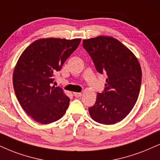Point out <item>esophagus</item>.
I'll use <instances>...</instances> for the list:
<instances>
[{
	"mask_svg": "<svg viewBox=\"0 0 160 160\" xmlns=\"http://www.w3.org/2000/svg\"><path fill=\"white\" fill-rule=\"evenodd\" d=\"M74 95L75 97H80L82 95V93H80V92H74Z\"/></svg>",
	"mask_w": 160,
	"mask_h": 160,
	"instance_id": "obj_1",
	"label": "esophagus"
}]
</instances>
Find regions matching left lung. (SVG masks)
Segmentation results:
<instances>
[{
  "mask_svg": "<svg viewBox=\"0 0 160 160\" xmlns=\"http://www.w3.org/2000/svg\"><path fill=\"white\" fill-rule=\"evenodd\" d=\"M97 71L107 75L104 92L98 93L90 116L103 124H114L128 115L137 101L142 82V69L133 53L110 36L84 39Z\"/></svg>",
  "mask_w": 160,
  "mask_h": 160,
  "instance_id": "left-lung-1",
  "label": "left lung"
}]
</instances>
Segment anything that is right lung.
I'll return each instance as SVG.
<instances>
[{"label": "right lung", "instance_id": "right-lung-1", "mask_svg": "<svg viewBox=\"0 0 160 160\" xmlns=\"http://www.w3.org/2000/svg\"><path fill=\"white\" fill-rule=\"evenodd\" d=\"M81 38H40L23 51L12 76L17 99L25 112L36 122L50 124L59 120L70 99L60 87L51 86L54 73L78 48Z\"/></svg>", "mask_w": 160, "mask_h": 160}]
</instances>
